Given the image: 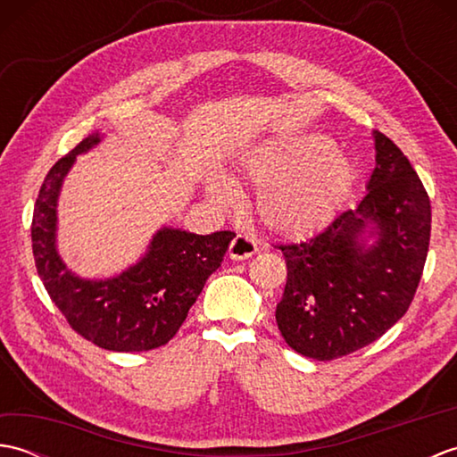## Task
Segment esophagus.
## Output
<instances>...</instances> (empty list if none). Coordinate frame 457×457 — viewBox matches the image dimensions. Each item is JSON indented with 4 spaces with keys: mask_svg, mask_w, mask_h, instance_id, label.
<instances>
[{
    "mask_svg": "<svg viewBox=\"0 0 457 457\" xmlns=\"http://www.w3.org/2000/svg\"><path fill=\"white\" fill-rule=\"evenodd\" d=\"M229 257L241 261V259H249L251 255L257 253V241L249 236L239 234L234 241L229 244Z\"/></svg>",
    "mask_w": 457,
    "mask_h": 457,
    "instance_id": "obj_1",
    "label": "esophagus"
}]
</instances>
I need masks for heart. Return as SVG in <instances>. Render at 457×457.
<instances>
[{
	"label": "heart",
	"mask_w": 457,
	"mask_h": 457,
	"mask_svg": "<svg viewBox=\"0 0 457 457\" xmlns=\"http://www.w3.org/2000/svg\"><path fill=\"white\" fill-rule=\"evenodd\" d=\"M239 167L261 188L259 220L273 234L295 239L314 236L337 216L355 177L347 154L318 133L267 141L244 153ZM208 194L221 208L236 202V190L223 177L208 182Z\"/></svg>",
	"instance_id": "heart-1"
}]
</instances>
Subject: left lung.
<instances>
[{
    "label": "left lung",
    "mask_w": 457,
    "mask_h": 457,
    "mask_svg": "<svg viewBox=\"0 0 457 457\" xmlns=\"http://www.w3.org/2000/svg\"><path fill=\"white\" fill-rule=\"evenodd\" d=\"M367 194L303 244L278 245L287 285L277 304L285 342L329 361L357 352L409 310L430 244V198L411 161L375 131Z\"/></svg>",
    "instance_id": "left-lung-1"
}]
</instances>
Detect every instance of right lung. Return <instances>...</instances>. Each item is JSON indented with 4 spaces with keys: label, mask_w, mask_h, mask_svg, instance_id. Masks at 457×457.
Returning a JSON list of instances; mask_svg holds the SVG:
<instances>
[{
    "label": "right lung",
    "mask_w": 457,
    "mask_h": 457,
    "mask_svg": "<svg viewBox=\"0 0 457 457\" xmlns=\"http://www.w3.org/2000/svg\"><path fill=\"white\" fill-rule=\"evenodd\" d=\"M102 139L100 131L88 135L48 170L33 212L35 265L48 296L74 332L110 352H149L179 332L236 234L198 236L161 228L145 255L123 273L96 280L74 275L56 249L58 196L76 157Z\"/></svg>",
    "instance_id": "right-lung-1"
}]
</instances>
